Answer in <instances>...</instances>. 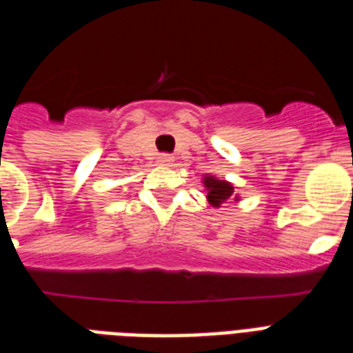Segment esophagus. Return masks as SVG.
<instances>
[{"label":"esophagus","instance_id":"1","mask_svg":"<svg viewBox=\"0 0 353 353\" xmlns=\"http://www.w3.org/2000/svg\"><path fill=\"white\" fill-rule=\"evenodd\" d=\"M157 163H159L161 166H172V163H174V157L168 154H163L157 157Z\"/></svg>","mask_w":353,"mask_h":353}]
</instances>
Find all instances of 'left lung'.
<instances>
[{
	"instance_id": "1",
	"label": "left lung",
	"mask_w": 353,
	"mask_h": 353,
	"mask_svg": "<svg viewBox=\"0 0 353 353\" xmlns=\"http://www.w3.org/2000/svg\"><path fill=\"white\" fill-rule=\"evenodd\" d=\"M201 183H203L205 190H207V201H209L212 207H216V209H220L221 205L227 203L229 199L240 201V196L236 194L234 185L225 181V179H220V177L205 174Z\"/></svg>"
}]
</instances>
